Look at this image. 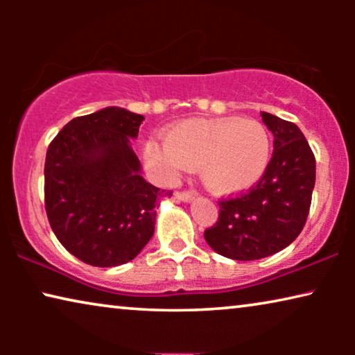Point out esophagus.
I'll return each instance as SVG.
<instances>
[{
	"label": "esophagus",
	"mask_w": 355,
	"mask_h": 355,
	"mask_svg": "<svg viewBox=\"0 0 355 355\" xmlns=\"http://www.w3.org/2000/svg\"><path fill=\"white\" fill-rule=\"evenodd\" d=\"M176 198L181 202H191L193 198L192 192H176Z\"/></svg>",
	"instance_id": "34e87169"
}]
</instances>
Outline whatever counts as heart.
Masks as SVG:
<instances>
[{
    "mask_svg": "<svg viewBox=\"0 0 355 355\" xmlns=\"http://www.w3.org/2000/svg\"><path fill=\"white\" fill-rule=\"evenodd\" d=\"M271 139L259 121L237 118L186 119L174 124L164 142L148 140L145 164L171 182L187 169H197L208 191L231 196L259 182L268 168Z\"/></svg>",
    "mask_w": 355,
    "mask_h": 355,
    "instance_id": "obj_1",
    "label": "heart"
}]
</instances>
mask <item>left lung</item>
I'll use <instances>...</instances> for the list:
<instances>
[{"instance_id": "1", "label": "left lung", "mask_w": 355, "mask_h": 355, "mask_svg": "<svg viewBox=\"0 0 355 355\" xmlns=\"http://www.w3.org/2000/svg\"><path fill=\"white\" fill-rule=\"evenodd\" d=\"M261 119L273 134V155L255 187L221 200L215 226L205 241L216 254L232 260L265 259L283 250L307 221L315 186V157L294 123L270 113Z\"/></svg>"}]
</instances>
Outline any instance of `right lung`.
<instances>
[{"label":"right lung","mask_w":355,"mask_h":355,"mask_svg":"<svg viewBox=\"0 0 355 355\" xmlns=\"http://www.w3.org/2000/svg\"><path fill=\"white\" fill-rule=\"evenodd\" d=\"M145 118L119 106L69 121L45 159V210L58 241L92 266L134 260L155 232L171 191L142 178L132 150Z\"/></svg>","instance_id":"1"}]
</instances>
